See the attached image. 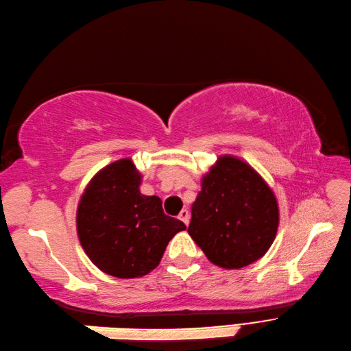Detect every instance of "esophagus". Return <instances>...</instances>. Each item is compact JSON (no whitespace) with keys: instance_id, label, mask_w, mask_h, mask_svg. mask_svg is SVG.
I'll return each mask as SVG.
<instances>
[{"instance_id":"obj_1","label":"esophagus","mask_w":351,"mask_h":351,"mask_svg":"<svg viewBox=\"0 0 351 351\" xmlns=\"http://www.w3.org/2000/svg\"><path fill=\"white\" fill-rule=\"evenodd\" d=\"M179 219H181L185 226H188V222H190V212H188L186 209H182L181 213H179Z\"/></svg>"}]
</instances>
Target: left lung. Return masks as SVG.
<instances>
[{"label":"left lung","mask_w":351,"mask_h":351,"mask_svg":"<svg viewBox=\"0 0 351 351\" xmlns=\"http://www.w3.org/2000/svg\"><path fill=\"white\" fill-rule=\"evenodd\" d=\"M277 227L271 188L245 161L221 157L191 208L188 234L197 246L215 265L241 268L264 256Z\"/></svg>","instance_id":"8db88e82"}]
</instances>
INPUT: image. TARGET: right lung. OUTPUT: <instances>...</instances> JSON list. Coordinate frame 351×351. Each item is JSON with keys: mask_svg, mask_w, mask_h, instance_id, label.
I'll list each match as a JSON object with an SVG mask.
<instances>
[{"mask_svg": "<svg viewBox=\"0 0 351 351\" xmlns=\"http://www.w3.org/2000/svg\"><path fill=\"white\" fill-rule=\"evenodd\" d=\"M132 160L104 167L87 185L77 210L80 243L104 273L132 278L148 274L185 223L167 217L157 195L139 191Z\"/></svg>", "mask_w": 351, "mask_h": 351, "instance_id": "obj_1", "label": "right lung"}]
</instances>
